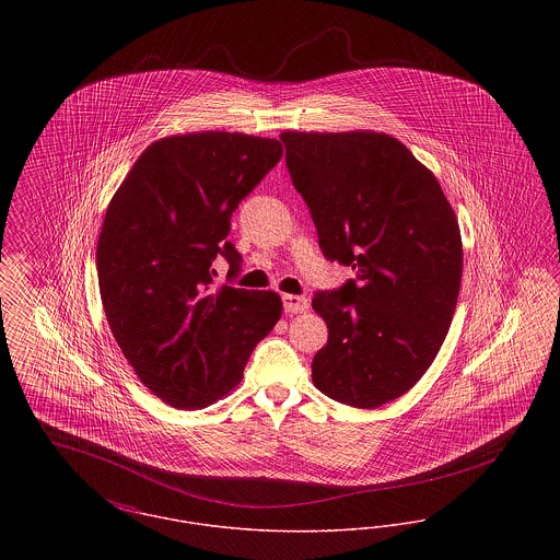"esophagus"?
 I'll return each instance as SVG.
<instances>
[{
	"label": "esophagus",
	"instance_id": "esophagus-1",
	"mask_svg": "<svg viewBox=\"0 0 560 560\" xmlns=\"http://www.w3.org/2000/svg\"><path fill=\"white\" fill-rule=\"evenodd\" d=\"M283 308L290 315H298L304 313L308 308V300L304 295H295V293H285L283 295Z\"/></svg>",
	"mask_w": 560,
	"mask_h": 560
}]
</instances>
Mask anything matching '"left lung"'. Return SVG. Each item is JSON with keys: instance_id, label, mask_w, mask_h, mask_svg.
I'll return each instance as SVG.
<instances>
[{"instance_id": "left-lung-1", "label": "left lung", "mask_w": 560, "mask_h": 560, "mask_svg": "<svg viewBox=\"0 0 560 560\" xmlns=\"http://www.w3.org/2000/svg\"><path fill=\"white\" fill-rule=\"evenodd\" d=\"M293 187L327 260L357 279L315 293L327 345L313 382L329 399L373 409L432 365L462 283V237L434 174L388 133L283 132Z\"/></svg>"}]
</instances>
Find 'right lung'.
<instances>
[{
    "instance_id": "obj_1",
    "label": "right lung",
    "mask_w": 560,
    "mask_h": 560,
    "mask_svg": "<svg viewBox=\"0 0 560 560\" xmlns=\"http://www.w3.org/2000/svg\"><path fill=\"white\" fill-rule=\"evenodd\" d=\"M281 155L275 138L167 136L136 160L108 203L96 247L108 327L140 382L172 407L229 395L281 317L279 293L212 285L215 256L237 277L231 215Z\"/></svg>"
}]
</instances>
